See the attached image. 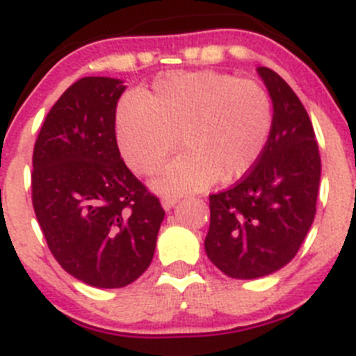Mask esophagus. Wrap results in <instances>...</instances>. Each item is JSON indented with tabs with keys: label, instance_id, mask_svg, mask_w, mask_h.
<instances>
[{
	"label": "esophagus",
	"instance_id": "1",
	"mask_svg": "<svg viewBox=\"0 0 356 356\" xmlns=\"http://www.w3.org/2000/svg\"><path fill=\"white\" fill-rule=\"evenodd\" d=\"M176 203H178V197L176 196H163L162 197V207L165 210H171Z\"/></svg>",
	"mask_w": 356,
	"mask_h": 356
}]
</instances>
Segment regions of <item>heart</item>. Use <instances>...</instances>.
I'll use <instances>...</instances> for the list:
<instances>
[{"label":"heart","mask_w":356,"mask_h":356,"mask_svg":"<svg viewBox=\"0 0 356 356\" xmlns=\"http://www.w3.org/2000/svg\"><path fill=\"white\" fill-rule=\"evenodd\" d=\"M271 99L262 85L212 71L169 72L135 102H122L115 137L122 159L137 175H151L176 146L184 149L159 172L162 194L201 191L253 169L269 137Z\"/></svg>","instance_id":"b5f03b06"}]
</instances>
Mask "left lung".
<instances>
[{
  "instance_id": "left-lung-1",
  "label": "left lung",
  "mask_w": 356,
  "mask_h": 356,
  "mask_svg": "<svg viewBox=\"0 0 356 356\" xmlns=\"http://www.w3.org/2000/svg\"><path fill=\"white\" fill-rule=\"evenodd\" d=\"M273 102L269 139L248 175L210 196L205 251L226 276L253 280L287 266L316 217L321 156L300 97L269 67L257 69Z\"/></svg>"
}]
</instances>
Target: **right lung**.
I'll return each instance as SVG.
<instances>
[{"label":"right lung","mask_w":356,"mask_h":356,"mask_svg":"<svg viewBox=\"0 0 356 356\" xmlns=\"http://www.w3.org/2000/svg\"><path fill=\"white\" fill-rule=\"evenodd\" d=\"M124 89L106 76L72 83L33 147L31 201L49 251L99 289L127 287L146 271L165 216L119 153L115 106Z\"/></svg>","instance_id":"obj_1"}]
</instances>
